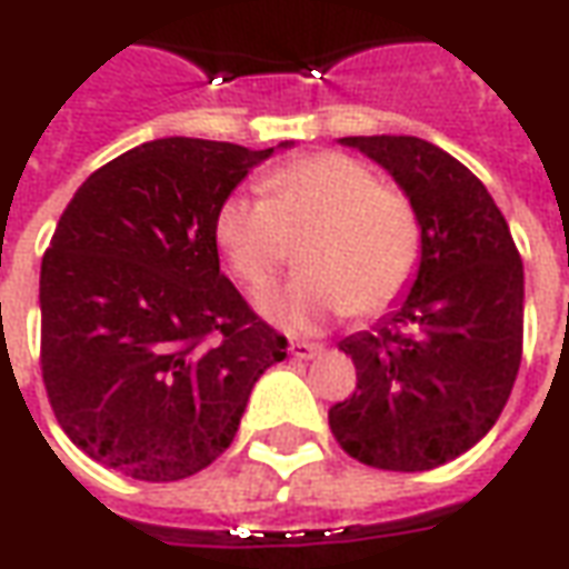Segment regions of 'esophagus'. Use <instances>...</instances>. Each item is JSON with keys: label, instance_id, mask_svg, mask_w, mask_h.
<instances>
[{"label": "esophagus", "instance_id": "esophagus-1", "mask_svg": "<svg viewBox=\"0 0 569 569\" xmlns=\"http://www.w3.org/2000/svg\"><path fill=\"white\" fill-rule=\"evenodd\" d=\"M289 353L296 359H313L322 353V345H317V341H289Z\"/></svg>", "mask_w": 569, "mask_h": 569}]
</instances>
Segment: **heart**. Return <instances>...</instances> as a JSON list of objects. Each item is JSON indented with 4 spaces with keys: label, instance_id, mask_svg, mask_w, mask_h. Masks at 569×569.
<instances>
[{
    "label": "heart",
    "instance_id": "heart-1",
    "mask_svg": "<svg viewBox=\"0 0 569 569\" xmlns=\"http://www.w3.org/2000/svg\"><path fill=\"white\" fill-rule=\"evenodd\" d=\"M261 198L228 194L216 243L249 292H261L296 256L305 271L261 298L286 332H313L341 313L390 308L420 264L415 203L345 151H313L261 176Z\"/></svg>",
    "mask_w": 569,
    "mask_h": 569
}]
</instances>
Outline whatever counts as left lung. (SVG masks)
<instances>
[{
    "mask_svg": "<svg viewBox=\"0 0 569 569\" xmlns=\"http://www.w3.org/2000/svg\"><path fill=\"white\" fill-rule=\"evenodd\" d=\"M390 170L423 231L418 280L378 326L341 341L357 390L329 408L353 460L423 472L466 453L497 423L521 366L525 268L488 188L418 137H345Z\"/></svg>",
    "mask_w": 569,
    "mask_h": 569,
    "instance_id": "8db88e82",
    "label": "left lung"
}]
</instances>
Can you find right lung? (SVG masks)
I'll use <instances>...</instances> for the list:
<instances>
[{"label":"right lung","instance_id":"right-lung-1","mask_svg":"<svg viewBox=\"0 0 569 569\" xmlns=\"http://www.w3.org/2000/svg\"><path fill=\"white\" fill-rule=\"evenodd\" d=\"M286 146V142H280ZM273 149L142 142L93 170L42 256V381L91 460L179 481L234 441L286 338L219 271L216 210Z\"/></svg>","mask_w":569,"mask_h":569}]
</instances>
